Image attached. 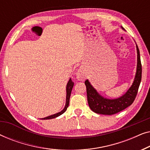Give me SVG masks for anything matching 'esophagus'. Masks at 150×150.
<instances>
[{
	"mask_svg": "<svg viewBox=\"0 0 150 150\" xmlns=\"http://www.w3.org/2000/svg\"><path fill=\"white\" fill-rule=\"evenodd\" d=\"M86 78V74L83 67H80L76 74V79L80 81H85Z\"/></svg>",
	"mask_w": 150,
	"mask_h": 150,
	"instance_id": "1",
	"label": "esophagus"
}]
</instances>
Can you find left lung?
<instances>
[{"label": "left lung", "mask_w": 150, "mask_h": 150, "mask_svg": "<svg viewBox=\"0 0 150 150\" xmlns=\"http://www.w3.org/2000/svg\"><path fill=\"white\" fill-rule=\"evenodd\" d=\"M121 27L123 30H124L122 26ZM136 48L137 52V65L134 81L128 91L121 97L115 99H108L104 98L98 93L88 80L85 82L87 88L88 104L90 108L93 112L98 114L110 115L122 111L133 103L138 92L142 74L140 53L137 44Z\"/></svg>", "instance_id": "left-lung-1"}]
</instances>
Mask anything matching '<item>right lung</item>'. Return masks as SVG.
I'll return each instance as SVG.
<instances>
[{
    "instance_id": "1",
    "label": "right lung",
    "mask_w": 150,
    "mask_h": 150,
    "mask_svg": "<svg viewBox=\"0 0 150 150\" xmlns=\"http://www.w3.org/2000/svg\"><path fill=\"white\" fill-rule=\"evenodd\" d=\"M73 86H74V83L72 82V81H71V79H69L68 83H67V85H66V101H65V105L64 108H63L61 111L57 112V113L51 115L46 117L42 118L41 120H50V119L56 118L57 117L60 116L61 115L64 113V112L66 111L67 108L68 107L69 104V98H70L71 92V90H72Z\"/></svg>"
}]
</instances>
